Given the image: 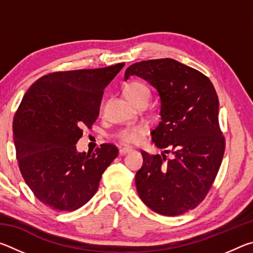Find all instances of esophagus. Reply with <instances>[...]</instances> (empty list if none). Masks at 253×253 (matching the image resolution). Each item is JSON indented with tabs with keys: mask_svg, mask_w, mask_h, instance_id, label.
Returning <instances> with one entry per match:
<instances>
[{
	"mask_svg": "<svg viewBox=\"0 0 253 253\" xmlns=\"http://www.w3.org/2000/svg\"><path fill=\"white\" fill-rule=\"evenodd\" d=\"M131 152V149H129V148H126V147H124V148H121L119 149V155H126V154H128V153H130Z\"/></svg>",
	"mask_w": 253,
	"mask_h": 253,
	"instance_id": "esophagus-1",
	"label": "esophagus"
}]
</instances>
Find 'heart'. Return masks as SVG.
<instances>
[{
	"instance_id": "b5f03b06",
	"label": "heart",
	"mask_w": 253,
	"mask_h": 253,
	"mask_svg": "<svg viewBox=\"0 0 253 253\" xmlns=\"http://www.w3.org/2000/svg\"><path fill=\"white\" fill-rule=\"evenodd\" d=\"M124 92H125V96L128 99L134 104L142 98H147V99L149 98L148 88L139 81H131L128 84L124 89ZM148 129L149 127L145 123L127 126L117 132L116 139L123 145L131 146V145L139 143L143 137L147 134Z\"/></svg>"
}]
</instances>
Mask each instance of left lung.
I'll use <instances>...</instances> for the list:
<instances>
[{
    "label": "left lung",
    "mask_w": 253,
    "mask_h": 253,
    "mask_svg": "<svg viewBox=\"0 0 253 253\" xmlns=\"http://www.w3.org/2000/svg\"><path fill=\"white\" fill-rule=\"evenodd\" d=\"M137 76L157 89L161 122L152 131L158 148L174 155L142 152L135 182L140 200L162 215L193 210L205 199L219 172L225 139L219 125V99L207 76L174 59L136 62L125 80Z\"/></svg>",
    "instance_id": "1"
}]
</instances>
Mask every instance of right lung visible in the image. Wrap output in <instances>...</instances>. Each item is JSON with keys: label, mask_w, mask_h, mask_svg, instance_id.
<instances>
[{"label": "right lung", "mask_w": 253, "mask_h": 253, "mask_svg": "<svg viewBox=\"0 0 253 253\" xmlns=\"http://www.w3.org/2000/svg\"><path fill=\"white\" fill-rule=\"evenodd\" d=\"M125 63L41 77L25 92L14 115L16 160L25 183L42 203L75 211L96 194L102 173L118 155L113 144L78 153L83 127L99 115L104 89Z\"/></svg>", "instance_id": "add662e5"}]
</instances>
